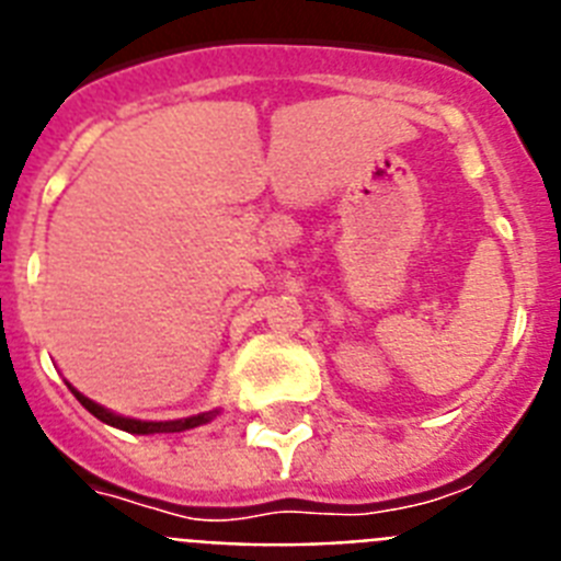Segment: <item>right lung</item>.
<instances>
[{
    "instance_id": "1",
    "label": "right lung",
    "mask_w": 561,
    "mask_h": 561,
    "mask_svg": "<svg viewBox=\"0 0 561 561\" xmlns=\"http://www.w3.org/2000/svg\"><path fill=\"white\" fill-rule=\"evenodd\" d=\"M72 396L81 401V407H84L87 412H92V415L99 417V421L110 423V426H115V428H124V432H133V435H154V432H183V428H194V426H199V423H208L214 415H217V412H203V415L186 417V421L146 423V421H133V417L112 415V412H106L104 407H99V403L90 401V398H84L81 392H76V389H72Z\"/></svg>"
}]
</instances>
